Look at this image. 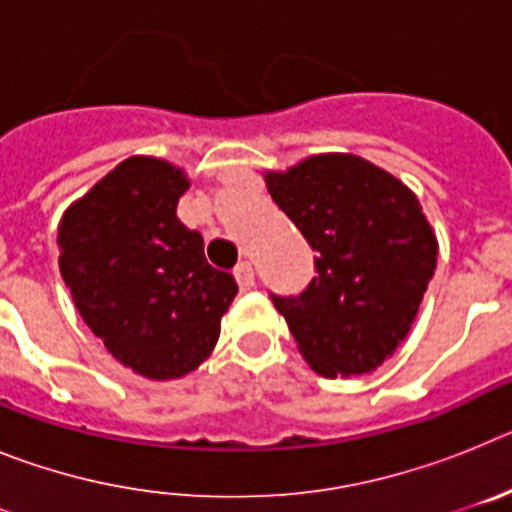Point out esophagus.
<instances>
[{
  "label": "esophagus",
  "instance_id": "1",
  "mask_svg": "<svg viewBox=\"0 0 512 512\" xmlns=\"http://www.w3.org/2000/svg\"><path fill=\"white\" fill-rule=\"evenodd\" d=\"M235 282L241 289H251L253 287V266L251 261H241V264L235 266Z\"/></svg>",
  "mask_w": 512,
  "mask_h": 512
}]
</instances>
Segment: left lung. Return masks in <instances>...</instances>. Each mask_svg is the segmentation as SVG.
Here are the masks:
<instances>
[{"label":"left lung","mask_w":512,"mask_h":512,"mask_svg":"<svg viewBox=\"0 0 512 512\" xmlns=\"http://www.w3.org/2000/svg\"><path fill=\"white\" fill-rule=\"evenodd\" d=\"M266 189L315 256L310 287L271 295L320 377L369 374L410 333L436 271L438 241L413 189L354 153L266 171Z\"/></svg>","instance_id":"left-lung-1"}]
</instances>
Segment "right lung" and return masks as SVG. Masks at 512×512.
<instances>
[{
  "instance_id": "right-lung-1",
  "label": "right lung",
  "mask_w": 512,
  "mask_h": 512,
  "mask_svg": "<svg viewBox=\"0 0 512 512\" xmlns=\"http://www.w3.org/2000/svg\"><path fill=\"white\" fill-rule=\"evenodd\" d=\"M184 169L130 156L71 202L58 223V266L81 320L104 348L156 382L194 372L220 338L233 274L176 217Z\"/></svg>"
}]
</instances>
